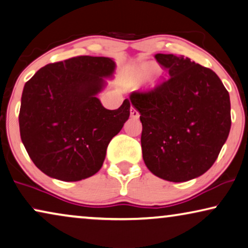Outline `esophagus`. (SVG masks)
<instances>
[{"label": "esophagus", "instance_id": "esophagus-1", "mask_svg": "<svg viewBox=\"0 0 248 248\" xmlns=\"http://www.w3.org/2000/svg\"><path fill=\"white\" fill-rule=\"evenodd\" d=\"M130 117L134 118V119H138L139 118V112L135 109L134 107H131V109H130Z\"/></svg>", "mask_w": 248, "mask_h": 248}]
</instances>
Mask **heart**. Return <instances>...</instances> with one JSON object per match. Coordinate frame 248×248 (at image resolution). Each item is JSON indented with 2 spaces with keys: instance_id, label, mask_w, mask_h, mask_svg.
<instances>
[{
  "instance_id": "b5f03b06",
  "label": "heart",
  "mask_w": 248,
  "mask_h": 248,
  "mask_svg": "<svg viewBox=\"0 0 248 248\" xmlns=\"http://www.w3.org/2000/svg\"><path fill=\"white\" fill-rule=\"evenodd\" d=\"M155 72H156V67L154 65H151V64H144L139 67V74H140V76H142V78H148L149 75H152L153 73Z\"/></svg>"
}]
</instances>
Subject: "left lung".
Listing matches in <instances>:
<instances>
[{
	"mask_svg": "<svg viewBox=\"0 0 248 248\" xmlns=\"http://www.w3.org/2000/svg\"><path fill=\"white\" fill-rule=\"evenodd\" d=\"M170 78L130 101L140 113L142 158L170 182H186L214 165L227 140L232 119L228 91L210 68L190 58L156 54Z\"/></svg>",
	"mask_w": 248,
	"mask_h": 248,
	"instance_id": "1",
	"label": "left lung"
}]
</instances>
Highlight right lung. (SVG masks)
<instances>
[{
    "label": "right lung",
    "instance_id": "right-lung-1",
    "mask_svg": "<svg viewBox=\"0 0 248 248\" xmlns=\"http://www.w3.org/2000/svg\"><path fill=\"white\" fill-rule=\"evenodd\" d=\"M114 71L112 58L78 56L46 65L24 84L21 140L46 175L75 182L102 167L108 145L130 116L128 99L117 110L97 99Z\"/></svg>",
    "mask_w": 248,
    "mask_h": 248
}]
</instances>
